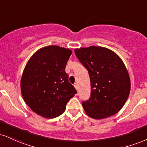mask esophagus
Masks as SVG:
<instances>
[{
	"label": "esophagus",
	"instance_id": "obj_1",
	"mask_svg": "<svg viewBox=\"0 0 147 147\" xmlns=\"http://www.w3.org/2000/svg\"><path fill=\"white\" fill-rule=\"evenodd\" d=\"M74 86H75V88H76V89L78 90V86H77V83H76V84H74Z\"/></svg>",
	"mask_w": 147,
	"mask_h": 147
}]
</instances>
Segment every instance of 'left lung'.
<instances>
[{
    "mask_svg": "<svg viewBox=\"0 0 147 147\" xmlns=\"http://www.w3.org/2000/svg\"><path fill=\"white\" fill-rule=\"evenodd\" d=\"M79 61L89 73L90 97L82 102L85 112L95 119L116 114L125 105L131 83L121 58L106 48L90 47L75 49Z\"/></svg>",
    "mask_w": 147,
    "mask_h": 147,
    "instance_id": "1",
    "label": "left lung"
}]
</instances>
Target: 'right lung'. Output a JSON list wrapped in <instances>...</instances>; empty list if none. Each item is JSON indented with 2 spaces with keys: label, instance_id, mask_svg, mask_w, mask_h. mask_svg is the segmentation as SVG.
Returning <instances> with one entry per match:
<instances>
[{
  "label": "right lung",
  "instance_id": "obj_1",
  "mask_svg": "<svg viewBox=\"0 0 147 147\" xmlns=\"http://www.w3.org/2000/svg\"><path fill=\"white\" fill-rule=\"evenodd\" d=\"M70 49L49 46L37 51L26 63L20 87L24 100L37 114L54 118L63 114L77 90L65 72Z\"/></svg>",
  "mask_w": 147,
  "mask_h": 147
}]
</instances>
